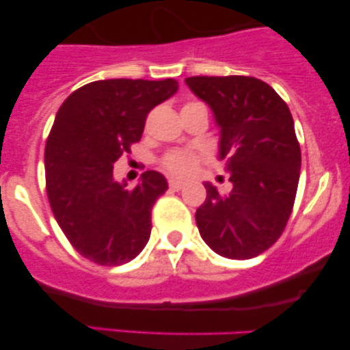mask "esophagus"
<instances>
[{
    "instance_id": "obj_1",
    "label": "esophagus",
    "mask_w": 350,
    "mask_h": 350,
    "mask_svg": "<svg viewBox=\"0 0 350 350\" xmlns=\"http://www.w3.org/2000/svg\"><path fill=\"white\" fill-rule=\"evenodd\" d=\"M184 186H186V183H183V180H178V179H170V187L172 191H180Z\"/></svg>"
}]
</instances>
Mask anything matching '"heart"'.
Segmentation results:
<instances>
[{
    "label": "heart",
    "mask_w": 350,
    "mask_h": 350,
    "mask_svg": "<svg viewBox=\"0 0 350 350\" xmlns=\"http://www.w3.org/2000/svg\"><path fill=\"white\" fill-rule=\"evenodd\" d=\"M192 105H202V103L191 102L184 107ZM164 164H166L167 170L174 172V174H189V172L194 171L196 166H198V158H196V154H192V152L176 151L171 152V154L164 159Z\"/></svg>",
    "instance_id": "1"
}]
</instances>
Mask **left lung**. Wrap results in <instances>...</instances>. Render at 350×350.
Here are the masks:
<instances>
[{
  "instance_id": "1",
  "label": "left lung",
  "mask_w": 350,
  "mask_h": 350,
  "mask_svg": "<svg viewBox=\"0 0 350 350\" xmlns=\"http://www.w3.org/2000/svg\"><path fill=\"white\" fill-rule=\"evenodd\" d=\"M186 85L214 113L217 158L226 159L232 183L227 194L204 183L199 234L220 256L253 258L280 239L295 204L301 150L291 111L255 77H187Z\"/></svg>"
}]
</instances>
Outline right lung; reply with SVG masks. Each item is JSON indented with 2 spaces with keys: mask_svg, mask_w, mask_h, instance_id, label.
<instances>
[{
  "mask_svg": "<svg viewBox=\"0 0 350 350\" xmlns=\"http://www.w3.org/2000/svg\"><path fill=\"white\" fill-rule=\"evenodd\" d=\"M178 88L174 79L97 80L60 105L44 152L47 198L72 247L90 262L116 267L146 247L151 208L167 180L146 171L130 189L113 178V164L142 139L146 115Z\"/></svg>",
  "mask_w": 350,
  "mask_h": 350,
  "instance_id": "1",
  "label": "right lung"
}]
</instances>
